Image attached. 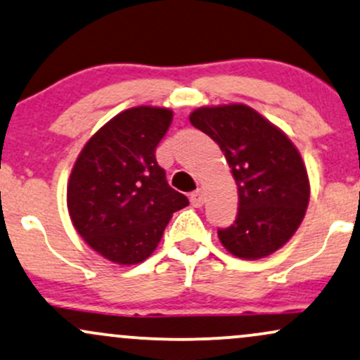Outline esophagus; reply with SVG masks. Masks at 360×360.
Masks as SVG:
<instances>
[{
	"instance_id": "esophagus-1",
	"label": "esophagus",
	"mask_w": 360,
	"mask_h": 360,
	"mask_svg": "<svg viewBox=\"0 0 360 360\" xmlns=\"http://www.w3.org/2000/svg\"><path fill=\"white\" fill-rule=\"evenodd\" d=\"M205 202V195H204V190L202 188H197L195 192L190 193V204L193 207H202Z\"/></svg>"
}]
</instances>
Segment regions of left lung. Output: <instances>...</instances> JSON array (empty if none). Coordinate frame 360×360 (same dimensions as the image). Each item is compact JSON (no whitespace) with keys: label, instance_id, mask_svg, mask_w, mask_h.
<instances>
[{"label":"left lung","instance_id":"1","mask_svg":"<svg viewBox=\"0 0 360 360\" xmlns=\"http://www.w3.org/2000/svg\"><path fill=\"white\" fill-rule=\"evenodd\" d=\"M222 150L238 185L236 221L217 232L240 259H261L285 246L305 217L310 180L293 141L243 103L204 105L188 116Z\"/></svg>","mask_w":360,"mask_h":360}]
</instances>
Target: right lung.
<instances>
[{"instance_id":"add662e5","label":"right lung","mask_w":360,"mask_h":360,"mask_svg":"<svg viewBox=\"0 0 360 360\" xmlns=\"http://www.w3.org/2000/svg\"><path fill=\"white\" fill-rule=\"evenodd\" d=\"M173 111L138 105L109 120L89 138L67 181V209L80 238L121 266L151 256L173 212L188 205L173 190L155 151Z\"/></svg>"}]
</instances>
